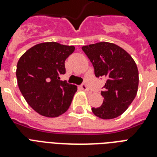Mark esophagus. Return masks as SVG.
I'll return each mask as SVG.
<instances>
[{
  "label": "esophagus",
  "mask_w": 157,
  "mask_h": 157,
  "mask_svg": "<svg viewBox=\"0 0 157 157\" xmlns=\"http://www.w3.org/2000/svg\"><path fill=\"white\" fill-rule=\"evenodd\" d=\"M81 90H83L84 91H88L89 90V88L87 87V86H86L85 83H83L82 85H81Z\"/></svg>",
  "instance_id": "obj_1"
}]
</instances>
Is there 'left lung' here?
Masks as SVG:
<instances>
[{"instance_id":"1","label":"left lung","mask_w":157,"mask_h":157,"mask_svg":"<svg viewBox=\"0 0 157 157\" xmlns=\"http://www.w3.org/2000/svg\"><path fill=\"white\" fill-rule=\"evenodd\" d=\"M90 60L96 77L107 81L101 94L103 103L92 112L101 119H113L129 107L138 92L139 71L135 62L128 53L113 43L98 42L82 46Z\"/></svg>"}]
</instances>
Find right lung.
<instances>
[{
	"instance_id": "add662e5",
	"label": "right lung",
	"mask_w": 157,
	"mask_h": 157,
	"mask_svg": "<svg viewBox=\"0 0 157 157\" xmlns=\"http://www.w3.org/2000/svg\"><path fill=\"white\" fill-rule=\"evenodd\" d=\"M72 45L45 42L34 45L21 56L16 76L21 93L33 110L46 117L67 111L77 86L61 81L65 60L74 52Z\"/></svg>"
}]
</instances>
